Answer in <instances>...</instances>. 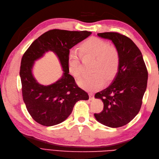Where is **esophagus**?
<instances>
[{"label":"esophagus","mask_w":159,"mask_h":159,"mask_svg":"<svg viewBox=\"0 0 159 159\" xmlns=\"http://www.w3.org/2000/svg\"><path fill=\"white\" fill-rule=\"evenodd\" d=\"M89 99H90V100H93V99L94 95H93V93L89 92Z\"/></svg>","instance_id":"esophagus-1"}]
</instances>
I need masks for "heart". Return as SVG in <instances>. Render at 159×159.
Segmentation results:
<instances>
[{
  "mask_svg": "<svg viewBox=\"0 0 159 159\" xmlns=\"http://www.w3.org/2000/svg\"><path fill=\"white\" fill-rule=\"evenodd\" d=\"M79 54L84 61L93 59L91 72L93 74L80 79L79 85L87 91H95L102 87L104 81L109 83L116 76L120 68V55L117 48L109 46L104 40L92 37L79 47ZM67 69L74 78H79L83 66L77 54L70 52L67 59Z\"/></svg>",
  "mask_w": 159,
  "mask_h": 159,
  "instance_id": "obj_1",
  "label": "heart"
}]
</instances>
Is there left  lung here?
<instances>
[{
	"label": "left lung",
	"mask_w": 159,
	"mask_h": 159,
	"mask_svg": "<svg viewBox=\"0 0 159 159\" xmlns=\"http://www.w3.org/2000/svg\"><path fill=\"white\" fill-rule=\"evenodd\" d=\"M98 35L112 41L120 52V63L112 84L96 93V98L102 100L104 108L94 116L107 126L121 127L139 112L147 87V67L140 50L129 38L117 32Z\"/></svg>",
	"instance_id": "obj_1"
}]
</instances>
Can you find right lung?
I'll list each match as a JSON object with an SVG mask.
<instances>
[{
    "label": "right lung",
    "instance_id": "1",
    "mask_svg": "<svg viewBox=\"0 0 159 159\" xmlns=\"http://www.w3.org/2000/svg\"><path fill=\"white\" fill-rule=\"evenodd\" d=\"M92 34V32L52 29L36 39L24 54L20 76L23 100L28 112L36 122L45 126L59 124L71 114L74 104L89 99L87 93L76 85L69 74L67 59L70 49ZM48 51L55 52L60 61L63 75L57 82L42 86L32 74L34 61Z\"/></svg>",
    "mask_w": 159,
    "mask_h": 159
}]
</instances>
